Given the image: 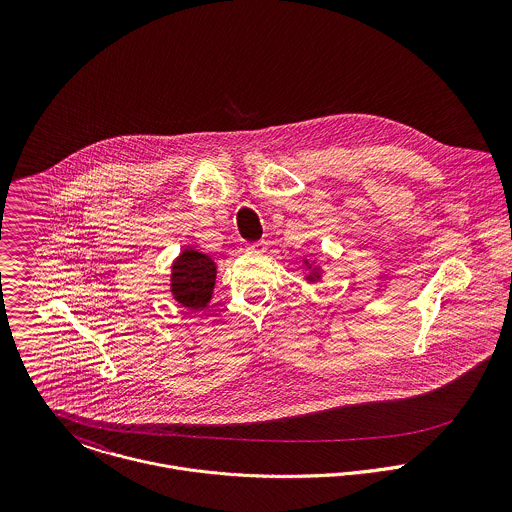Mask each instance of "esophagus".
Instances as JSON below:
<instances>
[{
    "instance_id": "34e87169",
    "label": "esophagus",
    "mask_w": 512,
    "mask_h": 512,
    "mask_svg": "<svg viewBox=\"0 0 512 512\" xmlns=\"http://www.w3.org/2000/svg\"><path fill=\"white\" fill-rule=\"evenodd\" d=\"M246 250H248V252H264V250H266V242H264V240L250 242V244H246Z\"/></svg>"
}]
</instances>
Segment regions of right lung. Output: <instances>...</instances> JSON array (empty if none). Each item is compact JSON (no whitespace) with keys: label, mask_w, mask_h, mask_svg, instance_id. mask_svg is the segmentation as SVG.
Segmentation results:
<instances>
[{"label":"right lung","mask_w":512,"mask_h":512,"mask_svg":"<svg viewBox=\"0 0 512 512\" xmlns=\"http://www.w3.org/2000/svg\"><path fill=\"white\" fill-rule=\"evenodd\" d=\"M217 278L215 262L195 250H183L173 264L171 292L179 303L189 309H201L213 295Z\"/></svg>","instance_id":"right-lung-1"}]
</instances>
